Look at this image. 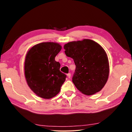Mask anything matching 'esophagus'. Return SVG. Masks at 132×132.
Returning <instances> with one entry per match:
<instances>
[{
  "mask_svg": "<svg viewBox=\"0 0 132 132\" xmlns=\"http://www.w3.org/2000/svg\"><path fill=\"white\" fill-rule=\"evenodd\" d=\"M68 75V78H69V79L71 78V74L70 73L68 74V75Z\"/></svg>",
  "mask_w": 132,
  "mask_h": 132,
  "instance_id": "obj_1",
  "label": "esophagus"
}]
</instances>
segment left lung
<instances>
[{
    "mask_svg": "<svg viewBox=\"0 0 132 132\" xmlns=\"http://www.w3.org/2000/svg\"><path fill=\"white\" fill-rule=\"evenodd\" d=\"M64 53L74 60L76 69L72 82L86 95L100 91L107 82L109 66L105 50L96 42L84 39L64 45Z\"/></svg>",
    "mask_w": 132,
    "mask_h": 132,
    "instance_id": "left-lung-1",
    "label": "left lung"
}]
</instances>
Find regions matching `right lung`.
I'll list each match as a JSON object with an SVG mask.
<instances>
[{
    "label": "right lung",
    "mask_w": 132,
    "mask_h": 132,
    "mask_svg": "<svg viewBox=\"0 0 132 132\" xmlns=\"http://www.w3.org/2000/svg\"><path fill=\"white\" fill-rule=\"evenodd\" d=\"M62 46L53 42L35 45L27 52L24 73L28 85L39 97L49 99L56 96L66 80L55 57Z\"/></svg>",
    "instance_id": "1"
}]
</instances>
